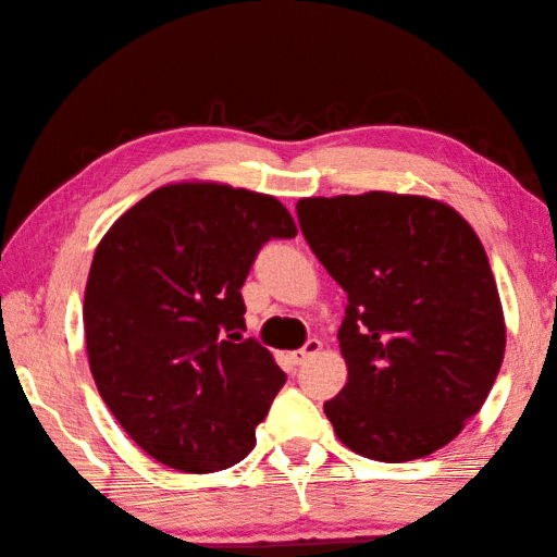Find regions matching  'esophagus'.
Instances as JSON below:
<instances>
[{
	"mask_svg": "<svg viewBox=\"0 0 557 557\" xmlns=\"http://www.w3.org/2000/svg\"><path fill=\"white\" fill-rule=\"evenodd\" d=\"M319 350H321V341H319V338H309V341L305 343V346L292 352V362H295V366H305V362H307L311 356H317Z\"/></svg>",
	"mask_w": 557,
	"mask_h": 557,
	"instance_id": "1",
	"label": "esophagus"
}]
</instances>
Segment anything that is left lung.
<instances>
[{
    "mask_svg": "<svg viewBox=\"0 0 557 557\" xmlns=\"http://www.w3.org/2000/svg\"><path fill=\"white\" fill-rule=\"evenodd\" d=\"M297 219L348 295V382L323 404L336 436L380 462L443 448L487 399L507 343L478 234L448 205L389 191L299 199Z\"/></svg>",
    "mask_w": 557,
    "mask_h": 557,
    "instance_id": "1",
    "label": "left lung"
}]
</instances>
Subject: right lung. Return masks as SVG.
I'll return each mask as SVG.
<instances>
[{"mask_svg": "<svg viewBox=\"0 0 557 557\" xmlns=\"http://www.w3.org/2000/svg\"><path fill=\"white\" fill-rule=\"evenodd\" d=\"M295 236L275 197L182 182L150 191L97 246L83 307L89 370L150 458L201 474L256 446L287 375L240 336V287L268 240Z\"/></svg>", "mask_w": 557, "mask_h": 557, "instance_id": "right-lung-1", "label": "right lung"}]
</instances>
